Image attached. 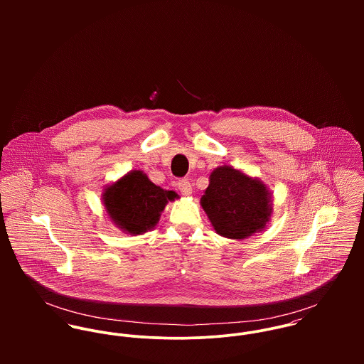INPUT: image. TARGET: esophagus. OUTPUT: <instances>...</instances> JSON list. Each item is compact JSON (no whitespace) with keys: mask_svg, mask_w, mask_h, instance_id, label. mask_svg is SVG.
Returning a JSON list of instances; mask_svg holds the SVG:
<instances>
[{"mask_svg":"<svg viewBox=\"0 0 364 364\" xmlns=\"http://www.w3.org/2000/svg\"><path fill=\"white\" fill-rule=\"evenodd\" d=\"M178 189L182 192V195L185 196H191L192 195V183L188 179H181L178 181Z\"/></svg>","mask_w":364,"mask_h":364,"instance_id":"1","label":"esophagus"}]
</instances>
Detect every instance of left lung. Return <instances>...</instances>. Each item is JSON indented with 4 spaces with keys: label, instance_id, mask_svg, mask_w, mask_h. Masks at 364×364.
Listing matches in <instances>:
<instances>
[{
    "label": "left lung",
    "instance_id": "obj_1",
    "mask_svg": "<svg viewBox=\"0 0 364 364\" xmlns=\"http://www.w3.org/2000/svg\"><path fill=\"white\" fill-rule=\"evenodd\" d=\"M200 206L214 231L231 240H245L260 232L273 213L269 188L259 178L231 165L213 169Z\"/></svg>",
    "mask_w": 364,
    "mask_h": 364
}]
</instances>
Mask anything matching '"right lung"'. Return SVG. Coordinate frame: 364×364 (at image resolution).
I'll return each instance as SVG.
<instances>
[{
  "mask_svg": "<svg viewBox=\"0 0 364 364\" xmlns=\"http://www.w3.org/2000/svg\"><path fill=\"white\" fill-rule=\"evenodd\" d=\"M176 198L175 192L153 183L143 171L133 169L105 186L102 203L117 228L130 235H141L156 227L168 202Z\"/></svg>",
  "mask_w": 364,
  "mask_h": 364,
  "instance_id": "1",
  "label": "right lung"
}]
</instances>
